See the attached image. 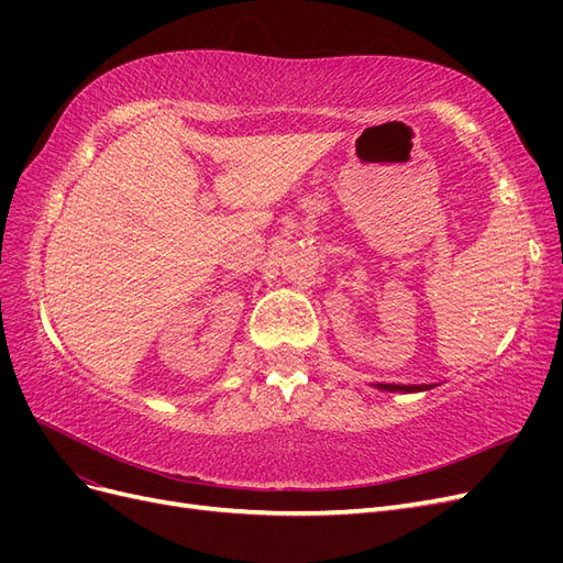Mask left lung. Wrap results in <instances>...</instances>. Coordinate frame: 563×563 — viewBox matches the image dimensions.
<instances>
[{"label": "left lung", "instance_id": "8db88e82", "mask_svg": "<svg viewBox=\"0 0 563 563\" xmlns=\"http://www.w3.org/2000/svg\"><path fill=\"white\" fill-rule=\"evenodd\" d=\"M378 389H387V391H422V389H430V385H395V383H378Z\"/></svg>", "mask_w": 563, "mask_h": 563}]
</instances>
